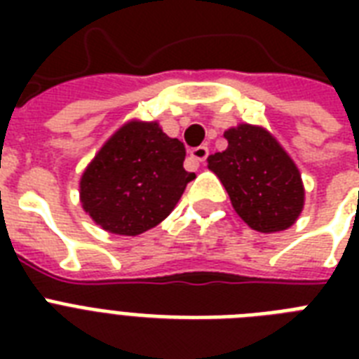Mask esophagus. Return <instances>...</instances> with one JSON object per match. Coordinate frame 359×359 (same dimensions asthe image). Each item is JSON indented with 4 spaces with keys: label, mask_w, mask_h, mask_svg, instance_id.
Returning <instances> with one entry per match:
<instances>
[{
    "label": "esophagus",
    "mask_w": 359,
    "mask_h": 359,
    "mask_svg": "<svg viewBox=\"0 0 359 359\" xmlns=\"http://www.w3.org/2000/svg\"><path fill=\"white\" fill-rule=\"evenodd\" d=\"M190 156L196 160V162H205L208 158V147L207 145H199L196 149H191Z\"/></svg>",
    "instance_id": "34e87169"
}]
</instances>
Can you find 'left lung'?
<instances>
[{
    "mask_svg": "<svg viewBox=\"0 0 359 359\" xmlns=\"http://www.w3.org/2000/svg\"><path fill=\"white\" fill-rule=\"evenodd\" d=\"M227 149L208 156L238 216L251 229L276 233L294 224L304 186L294 162L266 130L240 124L224 134Z\"/></svg>",
    "mask_w": 359,
    "mask_h": 359,
    "instance_id": "obj_1",
    "label": "left lung"
}]
</instances>
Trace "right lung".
<instances>
[{
    "label": "right lung",
    "instance_id": "right-lung-1",
    "mask_svg": "<svg viewBox=\"0 0 359 359\" xmlns=\"http://www.w3.org/2000/svg\"><path fill=\"white\" fill-rule=\"evenodd\" d=\"M184 143L156 123H128L100 149L80 182V196L102 229L135 236L168 218L196 175L186 171Z\"/></svg>",
    "mask_w": 359,
    "mask_h": 359
}]
</instances>
